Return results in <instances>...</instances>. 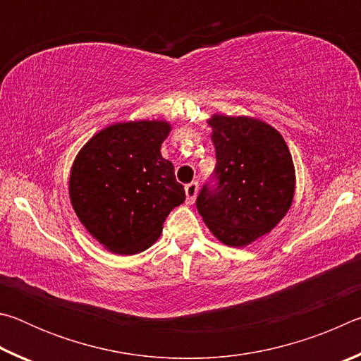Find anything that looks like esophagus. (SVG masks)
<instances>
[{
    "label": "esophagus",
    "mask_w": 361,
    "mask_h": 361,
    "mask_svg": "<svg viewBox=\"0 0 361 361\" xmlns=\"http://www.w3.org/2000/svg\"><path fill=\"white\" fill-rule=\"evenodd\" d=\"M185 191H186V202L194 204V200L197 197V192H199V183L197 181L189 183V185L185 186Z\"/></svg>",
    "instance_id": "esophagus-1"
}]
</instances>
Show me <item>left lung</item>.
<instances>
[{
    "label": "left lung",
    "instance_id": "left-lung-1",
    "mask_svg": "<svg viewBox=\"0 0 361 361\" xmlns=\"http://www.w3.org/2000/svg\"><path fill=\"white\" fill-rule=\"evenodd\" d=\"M216 188L204 186L197 210L229 247H247L282 221L295 197V164L283 137L250 116L213 114Z\"/></svg>",
    "mask_w": 361,
    "mask_h": 361
}]
</instances>
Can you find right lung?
Returning <instances> with one entry per match:
<instances>
[{"instance_id": "add662e5", "label": "right lung", "mask_w": 361, "mask_h": 361, "mask_svg": "<svg viewBox=\"0 0 361 361\" xmlns=\"http://www.w3.org/2000/svg\"><path fill=\"white\" fill-rule=\"evenodd\" d=\"M167 121L116 122L89 140L73 162L70 200L79 221L116 255L145 252L186 194L161 154Z\"/></svg>"}]
</instances>
